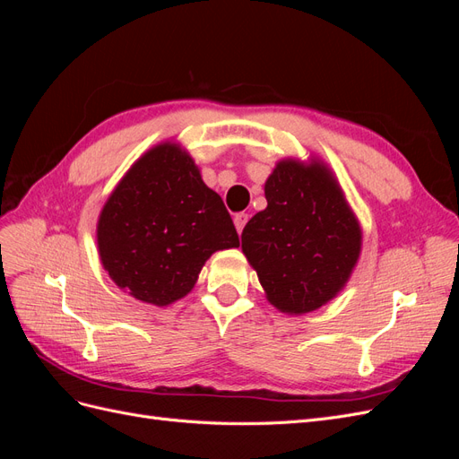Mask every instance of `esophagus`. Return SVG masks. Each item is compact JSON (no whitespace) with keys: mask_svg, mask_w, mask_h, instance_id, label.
Segmentation results:
<instances>
[{"mask_svg":"<svg viewBox=\"0 0 459 459\" xmlns=\"http://www.w3.org/2000/svg\"><path fill=\"white\" fill-rule=\"evenodd\" d=\"M247 220H248V214H245V212L235 214L233 224H235V228H238V233L243 231V228H245V224H247Z\"/></svg>","mask_w":459,"mask_h":459,"instance_id":"34e87169","label":"esophagus"}]
</instances>
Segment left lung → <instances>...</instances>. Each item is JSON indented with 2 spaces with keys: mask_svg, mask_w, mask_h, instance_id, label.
I'll list each match as a JSON object with an SVG mask.
<instances>
[{
  "mask_svg": "<svg viewBox=\"0 0 459 459\" xmlns=\"http://www.w3.org/2000/svg\"><path fill=\"white\" fill-rule=\"evenodd\" d=\"M264 193L268 206L241 233L245 256L277 310L324 307L351 277L362 245L341 187L322 164L281 160Z\"/></svg>",
  "mask_w": 459,
  "mask_h": 459,
  "instance_id": "obj_1",
  "label": "left lung"
}]
</instances>
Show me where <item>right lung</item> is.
I'll return each mask as SVG.
<instances>
[{
	"mask_svg": "<svg viewBox=\"0 0 459 459\" xmlns=\"http://www.w3.org/2000/svg\"><path fill=\"white\" fill-rule=\"evenodd\" d=\"M97 245L120 289L166 307L189 293L212 253L239 247V235L187 152L164 143L145 152L105 203Z\"/></svg>",
	"mask_w": 459,
	"mask_h": 459,
	"instance_id": "obj_1",
	"label": "right lung"
}]
</instances>
